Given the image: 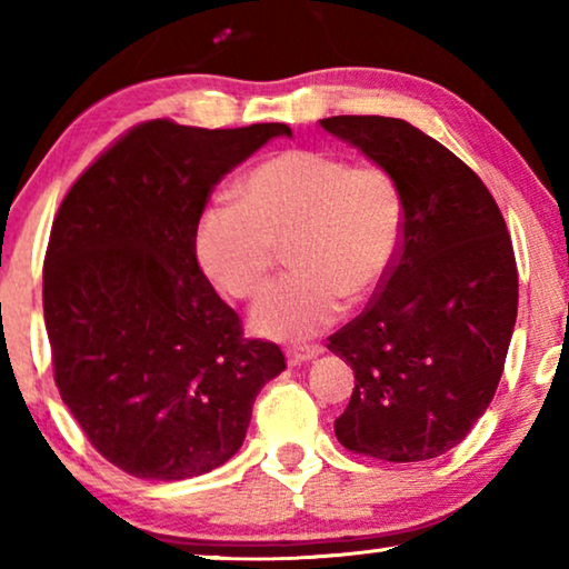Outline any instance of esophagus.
<instances>
[{
	"mask_svg": "<svg viewBox=\"0 0 569 569\" xmlns=\"http://www.w3.org/2000/svg\"><path fill=\"white\" fill-rule=\"evenodd\" d=\"M323 349L318 347V345H308V347H292V349H287V360H290L292 365H300V362H310V360H316L318 355H321Z\"/></svg>",
	"mask_w": 569,
	"mask_h": 569,
	"instance_id": "34e87169",
	"label": "esophagus"
}]
</instances>
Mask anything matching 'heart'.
<instances>
[{
    "mask_svg": "<svg viewBox=\"0 0 569 569\" xmlns=\"http://www.w3.org/2000/svg\"><path fill=\"white\" fill-rule=\"evenodd\" d=\"M403 236V197L378 166H352L326 150H284L238 181L236 201L209 207L197 222V259L217 290L253 298L279 248L292 271L251 310L256 333L306 339L326 329L391 274Z\"/></svg>",
    "mask_w": 569,
    "mask_h": 569,
    "instance_id": "1",
    "label": "heart"
}]
</instances>
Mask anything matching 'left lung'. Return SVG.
Returning a JSON list of instances; mask_svg holds the SVG:
<instances>
[{
	"label": "left lung",
	"instance_id": "left-lung-1",
	"mask_svg": "<svg viewBox=\"0 0 569 569\" xmlns=\"http://www.w3.org/2000/svg\"><path fill=\"white\" fill-rule=\"evenodd\" d=\"M321 127L386 168L403 197L391 274L329 337L355 370L333 432L380 461L438 458L471 432L500 383L518 316L510 232L481 178L411 123L331 116Z\"/></svg>",
	"mask_w": 569,
	"mask_h": 569
}]
</instances>
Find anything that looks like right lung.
I'll use <instances>...</instances> for the list:
<instances>
[{"instance_id":"right-lung-1","label":"right lung","mask_w":569,"mask_h":569,"mask_svg":"<svg viewBox=\"0 0 569 569\" xmlns=\"http://www.w3.org/2000/svg\"><path fill=\"white\" fill-rule=\"evenodd\" d=\"M287 123L144 121L61 201L43 261V318L61 401L106 461L178 481L243 446L282 349L246 339L197 261V222L222 176Z\"/></svg>"}]
</instances>
